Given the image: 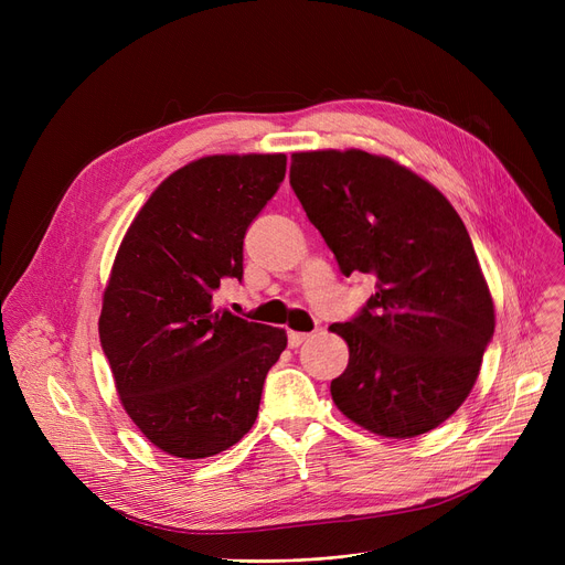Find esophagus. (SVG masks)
Returning <instances> with one entry per match:
<instances>
[{
    "label": "esophagus",
    "instance_id": "obj_1",
    "mask_svg": "<svg viewBox=\"0 0 565 565\" xmlns=\"http://www.w3.org/2000/svg\"><path fill=\"white\" fill-rule=\"evenodd\" d=\"M307 339H309V334H305V332H288V345L290 348L302 345Z\"/></svg>",
    "mask_w": 565,
    "mask_h": 565
}]
</instances>
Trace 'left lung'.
<instances>
[{
	"instance_id": "obj_1",
	"label": "left lung",
	"mask_w": 565,
	"mask_h": 565,
	"mask_svg": "<svg viewBox=\"0 0 565 565\" xmlns=\"http://www.w3.org/2000/svg\"><path fill=\"white\" fill-rule=\"evenodd\" d=\"M290 188L345 277L375 292L332 332L350 350L332 380L337 407L394 439L447 422L479 377L494 307L471 237L437 188L366 151L290 156Z\"/></svg>"
}]
</instances>
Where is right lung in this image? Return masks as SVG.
Listing matches in <instances>:
<instances>
[{
  "instance_id": "right-lung-1",
  "label": "right lung",
  "mask_w": 565,
  "mask_h": 565,
  "mask_svg": "<svg viewBox=\"0 0 565 565\" xmlns=\"http://www.w3.org/2000/svg\"><path fill=\"white\" fill-rule=\"evenodd\" d=\"M286 156H207L143 203L103 295L100 345L135 426L169 456L211 458L258 417L286 332L215 309L243 279V241L275 196Z\"/></svg>"
}]
</instances>
